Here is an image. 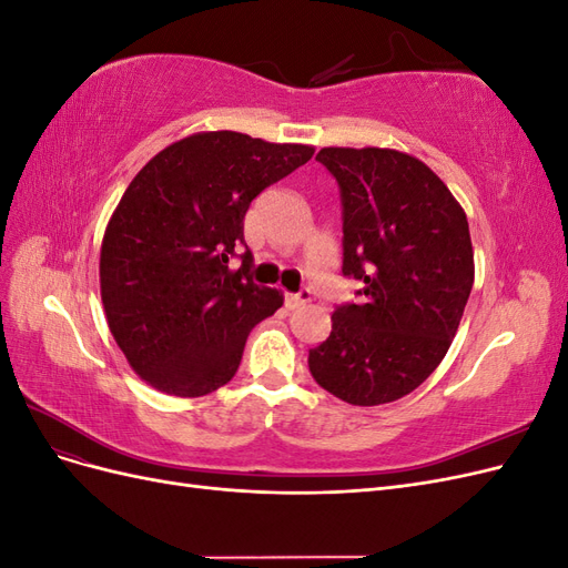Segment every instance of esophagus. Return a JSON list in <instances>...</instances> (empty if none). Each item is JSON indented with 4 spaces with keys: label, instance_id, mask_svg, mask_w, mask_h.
Here are the masks:
<instances>
[{
    "label": "esophagus",
    "instance_id": "esophagus-1",
    "mask_svg": "<svg viewBox=\"0 0 568 568\" xmlns=\"http://www.w3.org/2000/svg\"><path fill=\"white\" fill-rule=\"evenodd\" d=\"M313 301V291L311 288H301L298 294H286L284 296V305L288 307V311H296V307H301V305H305V303H311Z\"/></svg>",
    "mask_w": 568,
    "mask_h": 568
}]
</instances>
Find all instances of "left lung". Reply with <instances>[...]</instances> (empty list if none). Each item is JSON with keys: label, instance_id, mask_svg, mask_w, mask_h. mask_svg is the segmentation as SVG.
Returning a JSON list of instances; mask_svg holds the SVG:
<instances>
[{"label": "left lung", "instance_id": "1", "mask_svg": "<svg viewBox=\"0 0 568 568\" xmlns=\"http://www.w3.org/2000/svg\"><path fill=\"white\" fill-rule=\"evenodd\" d=\"M341 194L343 265L357 303L307 355L313 379L351 405H384L440 365L474 284L469 222L422 161L390 149H322Z\"/></svg>", "mask_w": 568, "mask_h": 568}]
</instances>
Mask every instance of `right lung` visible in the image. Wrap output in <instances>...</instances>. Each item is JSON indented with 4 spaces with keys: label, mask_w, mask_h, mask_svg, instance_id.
Returning <instances> with one entry per match:
<instances>
[{
    "label": "right lung",
    "mask_w": 568,
    "mask_h": 568,
    "mask_svg": "<svg viewBox=\"0 0 568 568\" xmlns=\"http://www.w3.org/2000/svg\"><path fill=\"white\" fill-rule=\"evenodd\" d=\"M313 153L201 132L163 149L130 182L101 244L99 277L109 329L146 384L199 398L236 374L253 326L282 307L280 291L251 280L244 215ZM232 256L243 261L236 271Z\"/></svg>",
    "instance_id": "obj_1"
}]
</instances>
